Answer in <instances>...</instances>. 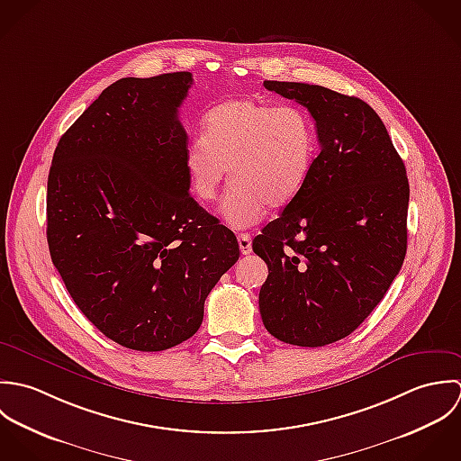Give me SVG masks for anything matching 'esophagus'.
I'll list each match as a JSON object with an SVG mask.
<instances>
[{
    "label": "esophagus",
    "instance_id": "34e87169",
    "mask_svg": "<svg viewBox=\"0 0 461 461\" xmlns=\"http://www.w3.org/2000/svg\"><path fill=\"white\" fill-rule=\"evenodd\" d=\"M239 246H240V253H242V255H249V253L253 251L251 235H249V233H240V235H239Z\"/></svg>",
    "mask_w": 461,
    "mask_h": 461
}]
</instances>
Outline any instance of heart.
<instances>
[{
	"mask_svg": "<svg viewBox=\"0 0 461 461\" xmlns=\"http://www.w3.org/2000/svg\"><path fill=\"white\" fill-rule=\"evenodd\" d=\"M317 155L310 115L295 104L228 101L204 117L190 139L185 167L192 192L212 201L230 169L221 213L233 228L255 226L267 208L292 203L308 182Z\"/></svg>",
	"mask_w": 461,
	"mask_h": 461,
	"instance_id": "1",
	"label": "heart"
}]
</instances>
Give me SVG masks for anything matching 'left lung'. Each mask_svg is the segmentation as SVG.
<instances>
[{"label": "left lung", "mask_w": 461, "mask_h": 461, "mask_svg": "<svg viewBox=\"0 0 461 461\" xmlns=\"http://www.w3.org/2000/svg\"><path fill=\"white\" fill-rule=\"evenodd\" d=\"M264 86L308 108L321 153L297 197L253 240L269 267L260 313L277 340L321 348L351 335L399 275L410 185L366 101L310 84Z\"/></svg>", "instance_id": "8db88e82"}]
</instances>
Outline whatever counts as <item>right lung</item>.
Segmentation results:
<instances>
[{
	"mask_svg": "<svg viewBox=\"0 0 461 461\" xmlns=\"http://www.w3.org/2000/svg\"><path fill=\"white\" fill-rule=\"evenodd\" d=\"M190 86L186 71L117 80L62 135L48 176L51 262L94 326L135 351L190 339L240 255L188 194L178 108Z\"/></svg>",
	"mask_w": 461,
	"mask_h": 461,
	"instance_id": "add662e5",
	"label": "right lung"
}]
</instances>
